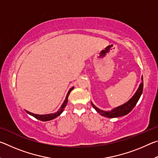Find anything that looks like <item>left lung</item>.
<instances>
[{
	"label": "left lung",
	"mask_w": 158,
	"mask_h": 158,
	"mask_svg": "<svg viewBox=\"0 0 158 158\" xmlns=\"http://www.w3.org/2000/svg\"><path fill=\"white\" fill-rule=\"evenodd\" d=\"M141 79L143 81V77H141ZM143 82L141 83L139 85V87L137 89V92L135 93V94L133 95V97L130 99V100L126 102L124 105H123L120 106H118L117 108L113 109V110L111 111H102L100 109L96 107V106L93 105V103L92 105L96 111H97L99 114H101L102 116L107 117V118H116V117H120L123 116H125L128 113L132 110L133 108L135 107V105H137L138 100H139L141 94H142L143 92Z\"/></svg>",
	"instance_id": "left-lung-1"
}]
</instances>
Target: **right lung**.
Segmentation results:
<instances>
[{
	"mask_svg": "<svg viewBox=\"0 0 158 158\" xmlns=\"http://www.w3.org/2000/svg\"><path fill=\"white\" fill-rule=\"evenodd\" d=\"M73 88H72V89H69V90L68 93V94H67V96H66V98H65V101H64L63 104L62 105V106H61L60 109L56 112V113L50 114H46V115H38V114H33V113H31V112H29L28 111H26L27 112L28 114L31 115V116H33V117L35 118L38 119V120H40V121H50V120H52L53 118H55L58 117L63 111V109H65V106L67 105V103H68V96L69 95V93L71 92V90H73Z\"/></svg>",
	"mask_w": 158,
	"mask_h": 158,
	"instance_id": "right-lung-1",
	"label": "right lung"
}]
</instances>
